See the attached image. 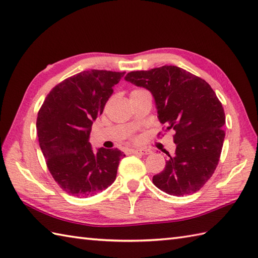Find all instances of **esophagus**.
I'll return each mask as SVG.
<instances>
[{
    "instance_id": "obj_1",
    "label": "esophagus",
    "mask_w": 258,
    "mask_h": 258,
    "mask_svg": "<svg viewBox=\"0 0 258 258\" xmlns=\"http://www.w3.org/2000/svg\"><path fill=\"white\" fill-rule=\"evenodd\" d=\"M131 153H132V154H136V155H147V154H150L151 151L141 149V150H131Z\"/></svg>"
}]
</instances>
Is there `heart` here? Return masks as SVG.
<instances>
[{
    "instance_id": "obj_1",
    "label": "heart",
    "mask_w": 258,
    "mask_h": 258,
    "mask_svg": "<svg viewBox=\"0 0 258 258\" xmlns=\"http://www.w3.org/2000/svg\"><path fill=\"white\" fill-rule=\"evenodd\" d=\"M142 90H135V91H133L132 93H138V92H141Z\"/></svg>"
}]
</instances>
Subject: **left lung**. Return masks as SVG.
Instances as JSON below:
<instances>
[{
  "label": "left lung",
  "mask_w": 258,
  "mask_h": 258,
  "mask_svg": "<svg viewBox=\"0 0 258 258\" xmlns=\"http://www.w3.org/2000/svg\"><path fill=\"white\" fill-rule=\"evenodd\" d=\"M125 80L152 93L160 122L175 131V154L153 183L169 195L196 193L216 169L225 139V113L215 92L174 65L130 72Z\"/></svg>",
  "instance_id": "8db88e82"
}]
</instances>
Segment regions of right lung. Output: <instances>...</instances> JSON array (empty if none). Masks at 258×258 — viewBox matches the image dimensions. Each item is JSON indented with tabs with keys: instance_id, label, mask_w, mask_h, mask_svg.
<instances>
[{
	"instance_id": "1",
	"label": "right lung",
	"mask_w": 258,
	"mask_h": 258,
	"mask_svg": "<svg viewBox=\"0 0 258 258\" xmlns=\"http://www.w3.org/2000/svg\"><path fill=\"white\" fill-rule=\"evenodd\" d=\"M124 74L83 71L53 87L38 111V143L48 171L69 195L94 196L116 178L123 152L104 147L94 152L89 140L93 122Z\"/></svg>"
}]
</instances>
